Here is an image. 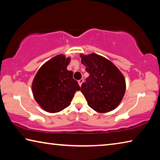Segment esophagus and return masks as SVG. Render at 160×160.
Segmentation results:
<instances>
[{"label": "esophagus", "mask_w": 160, "mask_h": 160, "mask_svg": "<svg viewBox=\"0 0 160 160\" xmlns=\"http://www.w3.org/2000/svg\"><path fill=\"white\" fill-rule=\"evenodd\" d=\"M83 81H84L83 79H80V80H78V83H79V85H80V87H81V85H82Z\"/></svg>", "instance_id": "esophagus-1"}]
</instances>
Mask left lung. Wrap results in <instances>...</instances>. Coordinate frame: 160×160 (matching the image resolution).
<instances>
[{"mask_svg":"<svg viewBox=\"0 0 160 160\" xmlns=\"http://www.w3.org/2000/svg\"><path fill=\"white\" fill-rule=\"evenodd\" d=\"M80 58L90 74L80 88L88 106L99 113L115 109L126 92L123 75L112 61L98 54H80Z\"/></svg>","mask_w":160,"mask_h":160,"instance_id":"obj_1","label":"left lung"}]
</instances>
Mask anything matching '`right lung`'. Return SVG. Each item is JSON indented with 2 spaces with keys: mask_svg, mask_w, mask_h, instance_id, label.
Segmentation results:
<instances>
[{
  "mask_svg": "<svg viewBox=\"0 0 160 160\" xmlns=\"http://www.w3.org/2000/svg\"><path fill=\"white\" fill-rule=\"evenodd\" d=\"M70 58L63 54L54 56L38 70L32 84L33 96L42 109L56 113L70 104L80 86L72 78L73 72L67 70Z\"/></svg>",
  "mask_w": 160,
  "mask_h": 160,
  "instance_id": "obj_1",
  "label": "right lung"
}]
</instances>
